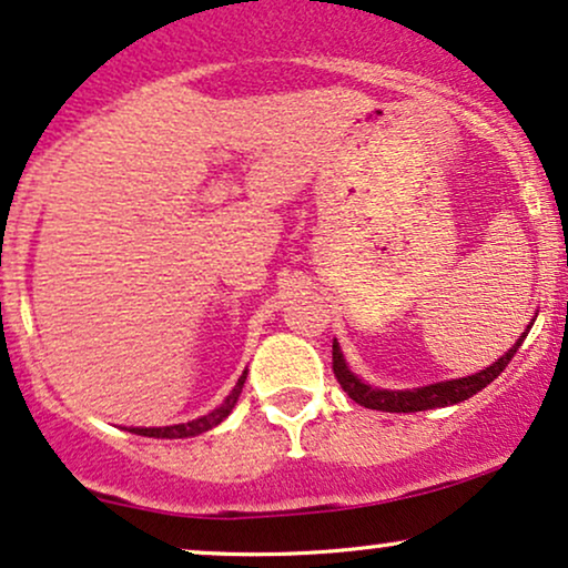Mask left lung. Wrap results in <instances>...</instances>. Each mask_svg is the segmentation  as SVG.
I'll list each match as a JSON object with an SVG mask.
<instances>
[{
	"label": "left lung",
	"mask_w": 568,
	"mask_h": 568,
	"mask_svg": "<svg viewBox=\"0 0 568 568\" xmlns=\"http://www.w3.org/2000/svg\"><path fill=\"white\" fill-rule=\"evenodd\" d=\"M531 326H526V332L518 337V343L505 353L503 358H497L495 364L486 366L484 372L470 377H459V379H446V383H436V385H425V388H415V390H379L372 388L358 379L345 364L343 353H339V345H332V369H335V377L343 388L356 404L366 406V409H379V412H425V409H436V406H449V404H459L468 402L470 396H476L478 390H484L486 385L491 383L497 375H503L505 366L510 364V358L516 356L518 345L524 343V337L529 335Z\"/></svg>",
	"instance_id": "8db88e82"
}]
</instances>
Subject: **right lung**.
Wrapping results in <instances>:
<instances>
[{
  "instance_id": "1",
  "label": "right lung",
  "mask_w": 568,
  "mask_h": 568,
  "mask_svg": "<svg viewBox=\"0 0 568 568\" xmlns=\"http://www.w3.org/2000/svg\"><path fill=\"white\" fill-rule=\"evenodd\" d=\"M244 379H246V372L239 377L236 388L229 393V398H225L217 409H212L210 415L191 419V423H183V425H170V428H130V430L138 433V436H149V438H189V436H199V433L212 430L215 425H220L225 417L231 415V409L239 402V393H242V388H244Z\"/></svg>"
}]
</instances>
